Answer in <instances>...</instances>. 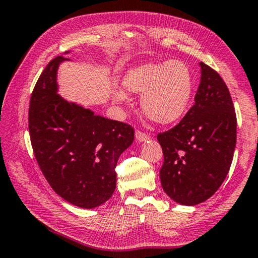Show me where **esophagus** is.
<instances>
[{"mask_svg": "<svg viewBox=\"0 0 258 258\" xmlns=\"http://www.w3.org/2000/svg\"><path fill=\"white\" fill-rule=\"evenodd\" d=\"M136 138H137L138 141L142 142V141L148 140V139H149V136H148L147 133L142 132V131H140V130H137V131H136Z\"/></svg>", "mask_w": 258, "mask_h": 258, "instance_id": "1", "label": "esophagus"}]
</instances>
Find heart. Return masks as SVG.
Listing matches in <instances>:
<instances>
[{"label": "heart", "instance_id": "b5f03b06", "mask_svg": "<svg viewBox=\"0 0 258 258\" xmlns=\"http://www.w3.org/2000/svg\"><path fill=\"white\" fill-rule=\"evenodd\" d=\"M131 92L142 95L146 116L159 124H171L184 117L194 96V78L180 61L148 62L131 68L122 80ZM122 91L113 94L116 103L125 102Z\"/></svg>", "mask_w": 258, "mask_h": 258}]
</instances>
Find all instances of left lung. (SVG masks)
I'll return each instance as SVG.
<instances>
[{"instance_id": "8db88e82", "label": "left lung", "mask_w": 258, "mask_h": 258, "mask_svg": "<svg viewBox=\"0 0 258 258\" xmlns=\"http://www.w3.org/2000/svg\"><path fill=\"white\" fill-rule=\"evenodd\" d=\"M195 104L177 125L157 134L162 147L161 184L182 205L215 194L227 176L236 145V114L229 90L214 69L201 62Z\"/></svg>"}]
</instances>
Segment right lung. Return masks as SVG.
I'll list each match as a JSON object with an SVG mask.
<instances>
[{
	"mask_svg": "<svg viewBox=\"0 0 258 258\" xmlns=\"http://www.w3.org/2000/svg\"><path fill=\"white\" fill-rule=\"evenodd\" d=\"M64 60L59 55L49 61L31 94V145L52 189L73 205L94 209L116 189L114 169L132 145L134 130L57 95L56 71Z\"/></svg>",
	"mask_w": 258,
	"mask_h": 258,
	"instance_id": "1",
	"label": "right lung"
}]
</instances>
